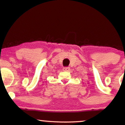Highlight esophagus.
<instances>
[{
	"instance_id": "34e87169",
	"label": "esophagus",
	"mask_w": 125,
	"mask_h": 125,
	"mask_svg": "<svg viewBox=\"0 0 125 125\" xmlns=\"http://www.w3.org/2000/svg\"><path fill=\"white\" fill-rule=\"evenodd\" d=\"M70 70V67H63V71H69Z\"/></svg>"
}]
</instances>
